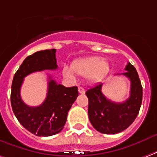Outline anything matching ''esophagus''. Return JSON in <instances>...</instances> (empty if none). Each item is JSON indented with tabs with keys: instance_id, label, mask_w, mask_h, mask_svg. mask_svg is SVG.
Masks as SVG:
<instances>
[{
	"instance_id": "obj_1",
	"label": "esophagus",
	"mask_w": 157,
	"mask_h": 157,
	"mask_svg": "<svg viewBox=\"0 0 157 157\" xmlns=\"http://www.w3.org/2000/svg\"><path fill=\"white\" fill-rule=\"evenodd\" d=\"M78 91H79V93L80 94H84L85 93V89L83 87H79L78 88Z\"/></svg>"
}]
</instances>
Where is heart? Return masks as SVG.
I'll use <instances>...</instances> for the list:
<instances>
[{
	"mask_svg": "<svg viewBox=\"0 0 157 157\" xmlns=\"http://www.w3.org/2000/svg\"><path fill=\"white\" fill-rule=\"evenodd\" d=\"M109 69V63L105 59H101L99 56H87L73 61L71 67L65 66L62 74L65 78L70 81H75V74H77L85 76L90 83H96L101 81Z\"/></svg>",
	"mask_w": 157,
	"mask_h": 157,
	"instance_id": "b5f03b06",
	"label": "heart"
}]
</instances>
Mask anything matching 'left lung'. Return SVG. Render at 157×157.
<instances>
[{
  "mask_svg": "<svg viewBox=\"0 0 157 157\" xmlns=\"http://www.w3.org/2000/svg\"><path fill=\"white\" fill-rule=\"evenodd\" d=\"M126 75L131 81L130 97L123 102L107 99L101 92L102 83L86 90L89 100L88 116L91 125L101 133L117 134L131 126L137 117L142 101V86L136 70L127 63Z\"/></svg>",
  "mask_w": 157,
  "mask_h": 157,
  "instance_id": "left-lung-1",
  "label": "left lung"
}]
</instances>
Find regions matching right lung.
<instances>
[{"label": "right lung", "instance_id": "obj_1", "mask_svg": "<svg viewBox=\"0 0 157 157\" xmlns=\"http://www.w3.org/2000/svg\"><path fill=\"white\" fill-rule=\"evenodd\" d=\"M56 52V49L45 50L27 56L12 81L10 102L14 114L26 130L38 136H50L61 132L78 96L76 86L66 87L49 77L47 95L41 105L29 106L21 100L20 91L24 77L35 71L57 69Z\"/></svg>", "mask_w": 157, "mask_h": 157}]
</instances>
